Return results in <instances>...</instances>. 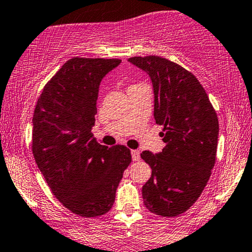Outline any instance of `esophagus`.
<instances>
[{"label": "esophagus", "mask_w": 252, "mask_h": 252, "mask_svg": "<svg viewBox=\"0 0 252 252\" xmlns=\"http://www.w3.org/2000/svg\"><path fill=\"white\" fill-rule=\"evenodd\" d=\"M131 158L134 161H137V160L140 159V152L137 151V149H134V151H131Z\"/></svg>", "instance_id": "obj_1"}]
</instances>
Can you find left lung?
<instances>
[{
    "label": "left lung",
    "mask_w": 252,
    "mask_h": 252,
    "mask_svg": "<svg viewBox=\"0 0 252 252\" xmlns=\"http://www.w3.org/2000/svg\"><path fill=\"white\" fill-rule=\"evenodd\" d=\"M151 77L154 120L164 126L161 152H142L152 168L142 187L143 203L161 217H177L202 193L214 167L219 122L208 95L190 71L159 56L131 57Z\"/></svg>",
    "instance_id": "left-lung-1"
}]
</instances>
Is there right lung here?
<instances>
[{"instance_id": "1", "label": "right lung", "mask_w": 252, "mask_h": 252, "mask_svg": "<svg viewBox=\"0 0 252 252\" xmlns=\"http://www.w3.org/2000/svg\"><path fill=\"white\" fill-rule=\"evenodd\" d=\"M121 62L82 57L67 61L35 105V162L57 200L81 217H99L111 209L116 189L131 162L126 146L99 145L91 132L101 80Z\"/></svg>"}]
</instances>
